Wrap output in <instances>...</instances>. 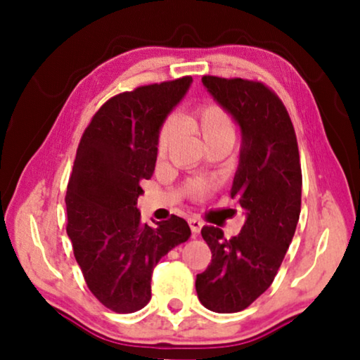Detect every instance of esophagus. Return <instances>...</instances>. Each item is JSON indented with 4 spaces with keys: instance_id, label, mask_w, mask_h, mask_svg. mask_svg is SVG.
<instances>
[{
    "instance_id": "1",
    "label": "esophagus",
    "mask_w": 360,
    "mask_h": 360,
    "mask_svg": "<svg viewBox=\"0 0 360 360\" xmlns=\"http://www.w3.org/2000/svg\"><path fill=\"white\" fill-rule=\"evenodd\" d=\"M188 224H190L191 233H193V234H198L200 231H201V228H203V223H201L198 218H190L188 219Z\"/></svg>"
}]
</instances>
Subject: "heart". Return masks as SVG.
I'll use <instances>...</instances> for the list:
<instances>
[{"instance_id": "1", "label": "heart", "mask_w": 360, "mask_h": 360, "mask_svg": "<svg viewBox=\"0 0 360 360\" xmlns=\"http://www.w3.org/2000/svg\"><path fill=\"white\" fill-rule=\"evenodd\" d=\"M181 121L190 127H193L201 134L205 142L208 146L216 144V142H229L233 144L234 141V122L231 120V116L226 112L223 108L218 105H206L200 108L195 115H186L181 117ZM179 134V121L170 117L164 122L162 129L159 132V142H157V150L159 155L164 157L167 152L170 150L172 144H174ZM191 193L195 195H203L208 190V185L205 181L196 180L190 186Z\"/></svg>"}]
</instances>
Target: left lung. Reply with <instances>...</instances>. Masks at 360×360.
<instances>
[{
	"label": "left lung",
	"instance_id": "obj_1",
	"mask_svg": "<svg viewBox=\"0 0 360 360\" xmlns=\"http://www.w3.org/2000/svg\"><path fill=\"white\" fill-rule=\"evenodd\" d=\"M203 86L240 131L239 165L231 198L245 221L231 239L203 226L211 264L196 275L205 308L236 313L257 300L277 275L292 243L302 206V167L297 136L283 103L257 82L203 77Z\"/></svg>",
	"mask_w": 360,
	"mask_h": 360
}]
</instances>
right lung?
Listing matches in <instances>:
<instances>
[{
    "mask_svg": "<svg viewBox=\"0 0 360 360\" xmlns=\"http://www.w3.org/2000/svg\"><path fill=\"white\" fill-rule=\"evenodd\" d=\"M193 82L184 77L121 93L103 105L83 132L67 186V234L90 292L116 313L150 302L159 260L190 239L184 218L144 224L137 198L155 169L167 116Z\"/></svg>",
    "mask_w": 360,
    "mask_h": 360,
    "instance_id": "1",
    "label": "right lung"
}]
</instances>
